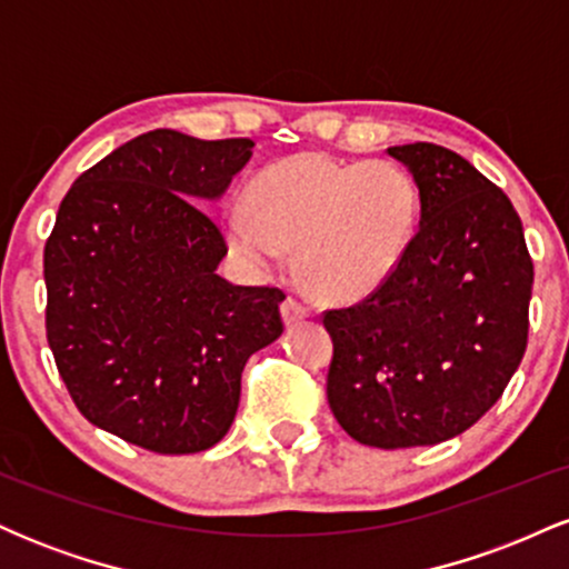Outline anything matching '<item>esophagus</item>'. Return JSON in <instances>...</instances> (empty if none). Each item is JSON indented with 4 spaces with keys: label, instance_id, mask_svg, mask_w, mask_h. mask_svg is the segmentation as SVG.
Returning a JSON list of instances; mask_svg holds the SVG:
<instances>
[{
    "label": "esophagus",
    "instance_id": "obj_1",
    "mask_svg": "<svg viewBox=\"0 0 569 569\" xmlns=\"http://www.w3.org/2000/svg\"><path fill=\"white\" fill-rule=\"evenodd\" d=\"M280 312H283L286 326L302 323L305 318H310V307H307L305 302H299L297 297H286V302H283V307H280Z\"/></svg>",
    "mask_w": 569,
    "mask_h": 569
}]
</instances>
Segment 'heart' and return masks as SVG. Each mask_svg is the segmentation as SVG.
Wrapping results in <instances>:
<instances>
[{
  "instance_id": "1",
  "label": "heart",
  "mask_w": 569,
  "mask_h": 569,
  "mask_svg": "<svg viewBox=\"0 0 569 569\" xmlns=\"http://www.w3.org/2000/svg\"><path fill=\"white\" fill-rule=\"evenodd\" d=\"M417 221L420 189L407 168L307 152L267 166L251 184V206L227 208L224 230L232 251L259 270L297 248L307 289L331 302H352L393 276Z\"/></svg>"
}]
</instances>
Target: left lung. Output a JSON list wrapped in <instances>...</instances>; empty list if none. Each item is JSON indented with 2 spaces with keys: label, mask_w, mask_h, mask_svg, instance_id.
Here are the masks:
<instances>
[{
  "label": "left lung",
  "mask_w": 569,
  "mask_h": 569,
  "mask_svg": "<svg viewBox=\"0 0 569 569\" xmlns=\"http://www.w3.org/2000/svg\"><path fill=\"white\" fill-rule=\"evenodd\" d=\"M420 189L407 257L363 302L323 312L326 396L350 439L430 447L485 417L527 350L532 259L500 187L452 149L390 147Z\"/></svg>",
  "instance_id": "left-lung-1"
}]
</instances>
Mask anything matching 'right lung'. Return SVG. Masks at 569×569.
Wrapping results in <instances>:
<instances>
[{"label": "right lung", "instance_id": "obj_1", "mask_svg": "<svg viewBox=\"0 0 569 569\" xmlns=\"http://www.w3.org/2000/svg\"><path fill=\"white\" fill-rule=\"evenodd\" d=\"M251 139L136 136L71 184L44 243L48 342L77 409L158 455L211 449L230 430L248 358L283 335L270 286L217 272V200Z\"/></svg>", "mask_w": 569, "mask_h": 569}]
</instances>
